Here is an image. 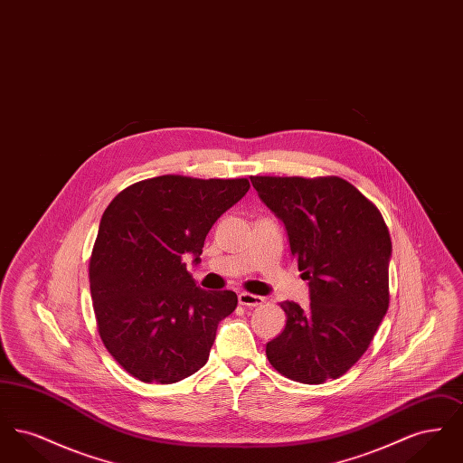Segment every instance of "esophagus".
<instances>
[{
	"label": "esophagus",
	"mask_w": 463,
	"mask_h": 463,
	"mask_svg": "<svg viewBox=\"0 0 463 463\" xmlns=\"http://www.w3.org/2000/svg\"><path fill=\"white\" fill-rule=\"evenodd\" d=\"M238 300H240V304H241L242 307L246 308L259 307V306L264 304V298H262V297L253 295V293H246V291L240 293Z\"/></svg>",
	"instance_id": "34e87169"
}]
</instances>
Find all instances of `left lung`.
<instances>
[{
  "instance_id": "left-lung-1",
  "label": "left lung",
  "mask_w": 463,
  "mask_h": 463,
  "mask_svg": "<svg viewBox=\"0 0 463 463\" xmlns=\"http://www.w3.org/2000/svg\"><path fill=\"white\" fill-rule=\"evenodd\" d=\"M285 222L310 306L283 302L287 326L265 345L289 380L317 385L347 373L389 308L392 242L380 210L340 176H250Z\"/></svg>"
}]
</instances>
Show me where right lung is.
<instances>
[{"label": "right lung", "instance_id": "obj_1", "mask_svg": "<svg viewBox=\"0 0 463 463\" xmlns=\"http://www.w3.org/2000/svg\"><path fill=\"white\" fill-rule=\"evenodd\" d=\"M248 178L161 175L123 189L106 208L90 257V291L104 347L146 383H175L203 368L231 289L206 291L187 270L212 225L248 193Z\"/></svg>", "mask_w": 463, "mask_h": 463}]
</instances>
